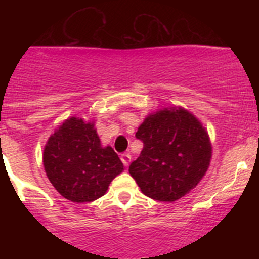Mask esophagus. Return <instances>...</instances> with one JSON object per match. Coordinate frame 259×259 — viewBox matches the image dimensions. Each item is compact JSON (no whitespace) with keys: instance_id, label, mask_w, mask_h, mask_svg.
I'll return each instance as SVG.
<instances>
[{"instance_id":"34e87169","label":"esophagus","mask_w":259,"mask_h":259,"mask_svg":"<svg viewBox=\"0 0 259 259\" xmlns=\"http://www.w3.org/2000/svg\"><path fill=\"white\" fill-rule=\"evenodd\" d=\"M130 160H132V155L129 153H125L121 155V161L124 163L125 166H127L130 164Z\"/></svg>"}]
</instances>
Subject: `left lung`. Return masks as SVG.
Instances as JSON below:
<instances>
[{
    "mask_svg": "<svg viewBox=\"0 0 259 259\" xmlns=\"http://www.w3.org/2000/svg\"><path fill=\"white\" fill-rule=\"evenodd\" d=\"M135 138L144 148L129 171L154 200L174 202L184 197L209 166V137L197 117L182 108L149 115Z\"/></svg>",
    "mask_w": 259,
    "mask_h": 259,
    "instance_id": "1",
    "label": "left lung"
}]
</instances>
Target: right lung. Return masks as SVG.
Segmentation results:
<instances>
[{"mask_svg": "<svg viewBox=\"0 0 259 259\" xmlns=\"http://www.w3.org/2000/svg\"><path fill=\"white\" fill-rule=\"evenodd\" d=\"M44 166L55 189L76 203L103 197L115 177L124 170L111 146L103 148L93 122L70 117L50 137Z\"/></svg>", "mask_w": 259, "mask_h": 259, "instance_id": "obj_1", "label": "right lung"}]
</instances>
